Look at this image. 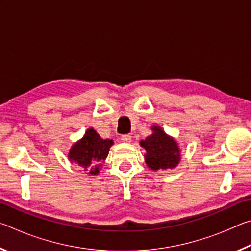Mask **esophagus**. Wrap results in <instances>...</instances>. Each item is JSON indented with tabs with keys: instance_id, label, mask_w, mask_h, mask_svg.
Returning a JSON list of instances; mask_svg holds the SVG:
<instances>
[{
	"instance_id": "34e87169",
	"label": "esophagus",
	"mask_w": 251,
	"mask_h": 251,
	"mask_svg": "<svg viewBox=\"0 0 251 251\" xmlns=\"http://www.w3.org/2000/svg\"><path fill=\"white\" fill-rule=\"evenodd\" d=\"M121 139H122L123 143H130L131 136L130 135H123L122 137H121Z\"/></svg>"
}]
</instances>
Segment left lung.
Masks as SVG:
<instances>
[{"mask_svg":"<svg viewBox=\"0 0 251 251\" xmlns=\"http://www.w3.org/2000/svg\"><path fill=\"white\" fill-rule=\"evenodd\" d=\"M152 133L139 142L146 151L145 163L151 171L173 169L181 159V150L176 139L166 134L160 126H151Z\"/></svg>","mask_w":251,"mask_h":251,"instance_id":"obj_1","label":"left lung"}]
</instances>
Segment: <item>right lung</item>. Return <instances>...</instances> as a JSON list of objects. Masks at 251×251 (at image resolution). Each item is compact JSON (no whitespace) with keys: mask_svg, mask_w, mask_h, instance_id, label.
<instances>
[{"mask_svg":"<svg viewBox=\"0 0 251 251\" xmlns=\"http://www.w3.org/2000/svg\"><path fill=\"white\" fill-rule=\"evenodd\" d=\"M114 142L103 139L94 128H88L84 136L70 148L69 160L84 168L88 175H97Z\"/></svg>","mask_w":251,"mask_h":251,"instance_id":"right-lung-1","label":"right lung"}]
</instances>
